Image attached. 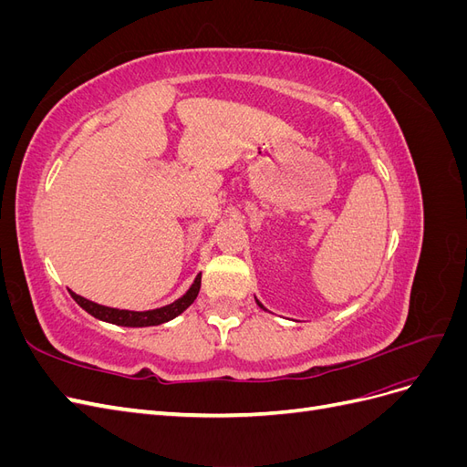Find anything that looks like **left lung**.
<instances>
[{"instance_id": "1", "label": "left lung", "mask_w": 467, "mask_h": 467, "mask_svg": "<svg viewBox=\"0 0 467 467\" xmlns=\"http://www.w3.org/2000/svg\"><path fill=\"white\" fill-rule=\"evenodd\" d=\"M257 304H259V306H261V307H263V304H261V302H259V300H257Z\"/></svg>"}]
</instances>
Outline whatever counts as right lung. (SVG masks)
I'll return each instance as SVG.
<instances>
[{
    "mask_svg": "<svg viewBox=\"0 0 467 467\" xmlns=\"http://www.w3.org/2000/svg\"><path fill=\"white\" fill-rule=\"evenodd\" d=\"M201 290V275L194 278L192 286L187 290V294H182L179 300H175L173 304L158 307V309H148V312H130V309H117V307H107L101 304H95L91 300H86L83 296H78L76 292L72 294V298L86 309L88 314H91L93 317L107 321V323H115V325H122V327H150V325H161L165 321H171L173 317L181 316L185 309L196 300Z\"/></svg>",
    "mask_w": 467,
    "mask_h": 467,
    "instance_id": "obj_1",
    "label": "right lung"
}]
</instances>
